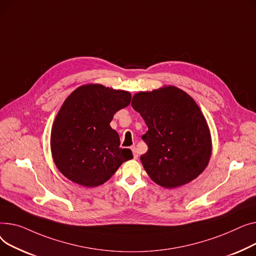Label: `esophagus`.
I'll return each mask as SVG.
<instances>
[{
  "label": "esophagus",
  "mask_w": 256,
  "mask_h": 256,
  "mask_svg": "<svg viewBox=\"0 0 256 256\" xmlns=\"http://www.w3.org/2000/svg\"><path fill=\"white\" fill-rule=\"evenodd\" d=\"M131 150H132V153H133V157L136 159L138 157V151H136V148H135V146H131Z\"/></svg>",
  "instance_id": "1"
}]
</instances>
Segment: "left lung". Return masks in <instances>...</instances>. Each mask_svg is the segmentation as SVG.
I'll list each match as a JSON object with an SVG mask.
<instances>
[{
  "mask_svg": "<svg viewBox=\"0 0 256 256\" xmlns=\"http://www.w3.org/2000/svg\"><path fill=\"white\" fill-rule=\"evenodd\" d=\"M148 126L140 160L146 174L164 188L183 186L206 168L211 135L198 105L182 90L164 86L135 94L131 102Z\"/></svg>",
  "mask_w": 256,
  "mask_h": 256,
  "instance_id": "obj_1",
  "label": "left lung"
}]
</instances>
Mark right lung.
Here are the masks:
<instances>
[{
  "label": "right lung",
  "mask_w": 256,
  "mask_h": 256,
  "mask_svg": "<svg viewBox=\"0 0 256 256\" xmlns=\"http://www.w3.org/2000/svg\"><path fill=\"white\" fill-rule=\"evenodd\" d=\"M129 92L102 84L82 86L70 94L52 129V153L58 170L84 187L105 183L133 158L120 148V138L110 123L114 114L130 104Z\"/></svg>",
  "instance_id": "obj_1"
}]
</instances>
